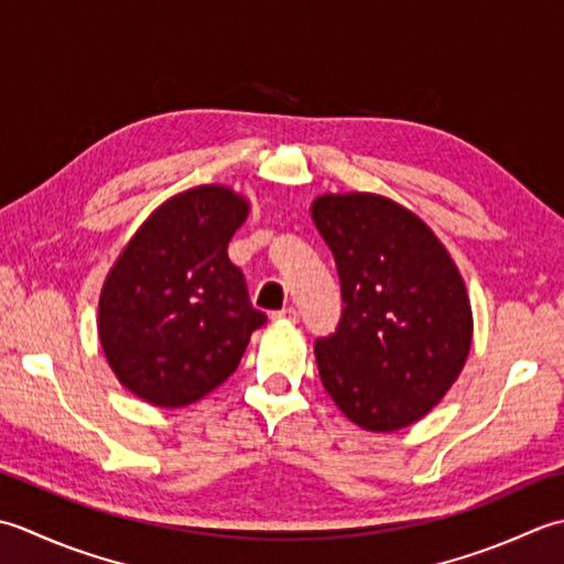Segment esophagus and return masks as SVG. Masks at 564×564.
<instances>
[{"label":"esophagus","mask_w":564,"mask_h":564,"mask_svg":"<svg viewBox=\"0 0 564 564\" xmlns=\"http://www.w3.org/2000/svg\"><path fill=\"white\" fill-rule=\"evenodd\" d=\"M272 318H274V321H292V324H296V321H299V312H296L294 306H286V308H282V312H274Z\"/></svg>","instance_id":"esophagus-1"}]
</instances>
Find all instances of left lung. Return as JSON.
Masks as SVG:
<instances>
[{
  "mask_svg": "<svg viewBox=\"0 0 564 564\" xmlns=\"http://www.w3.org/2000/svg\"><path fill=\"white\" fill-rule=\"evenodd\" d=\"M312 218L346 304L336 333L316 340L321 382L362 431L406 429L441 404L467 362L463 274L431 226L382 194H321Z\"/></svg>",
  "mask_w": 564,
  "mask_h": 564,
  "instance_id": "obj_1",
  "label": "left lung"
}]
</instances>
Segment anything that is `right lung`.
Here are the masks:
<instances>
[{"label": "right lung", "mask_w": 564, "mask_h": 564, "mask_svg": "<svg viewBox=\"0 0 564 564\" xmlns=\"http://www.w3.org/2000/svg\"><path fill=\"white\" fill-rule=\"evenodd\" d=\"M248 212L250 202L226 185L180 192L145 218L101 284V350L148 404L180 409L214 392L268 321L228 260Z\"/></svg>", "instance_id": "obj_1"}]
</instances>
